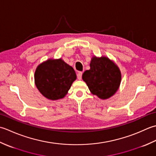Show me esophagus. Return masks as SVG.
I'll return each instance as SVG.
<instances>
[{
  "label": "esophagus",
  "mask_w": 156,
  "mask_h": 156,
  "mask_svg": "<svg viewBox=\"0 0 156 156\" xmlns=\"http://www.w3.org/2000/svg\"><path fill=\"white\" fill-rule=\"evenodd\" d=\"M82 74H83V73H82V72H81V71H79V72H78V73H77V79H79V80H80V79H81V77H82Z\"/></svg>",
  "instance_id": "34e87169"
}]
</instances>
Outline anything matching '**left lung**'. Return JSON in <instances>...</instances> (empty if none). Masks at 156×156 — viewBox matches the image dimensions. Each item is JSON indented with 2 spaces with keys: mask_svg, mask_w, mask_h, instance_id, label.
<instances>
[{
  "mask_svg": "<svg viewBox=\"0 0 156 156\" xmlns=\"http://www.w3.org/2000/svg\"><path fill=\"white\" fill-rule=\"evenodd\" d=\"M89 90L101 99H107L115 94L121 81L120 71L114 62L106 58L94 57L90 69L82 75Z\"/></svg>",
  "mask_w": 156,
  "mask_h": 156,
  "instance_id": "8db88e82",
  "label": "left lung"
}]
</instances>
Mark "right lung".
Segmentation results:
<instances>
[{"instance_id": "add662e5", "label": "right lung", "mask_w": 156, "mask_h": 156, "mask_svg": "<svg viewBox=\"0 0 156 156\" xmlns=\"http://www.w3.org/2000/svg\"><path fill=\"white\" fill-rule=\"evenodd\" d=\"M76 77L73 68L61 59L47 60L38 66L35 72L38 90L52 100L64 98Z\"/></svg>"}]
</instances>
